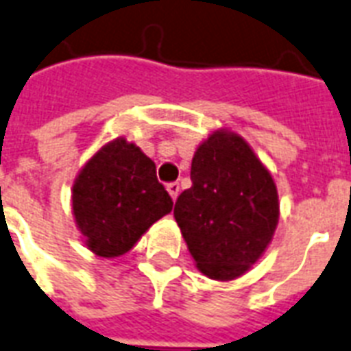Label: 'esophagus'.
I'll use <instances>...</instances> for the list:
<instances>
[{
	"label": "esophagus",
	"instance_id": "esophagus-1",
	"mask_svg": "<svg viewBox=\"0 0 351 351\" xmlns=\"http://www.w3.org/2000/svg\"><path fill=\"white\" fill-rule=\"evenodd\" d=\"M167 190H168V194L172 195V199H178V195H179V183H178V181H173V183H168Z\"/></svg>",
	"mask_w": 351,
	"mask_h": 351
}]
</instances>
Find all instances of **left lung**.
Returning a JSON list of instances; mask_svg holds the SVG:
<instances>
[{"instance_id":"obj_1","label":"left lung","mask_w":351,"mask_h":351,"mask_svg":"<svg viewBox=\"0 0 351 351\" xmlns=\"http://www.w3.org/2000/svg\"><path fill=\"white\" fill-rule=\"evenodd\" d=\"M190 179L173 206L190 254L208 278H236L262 256L278 223L273 178L243 138L214 132L195 152Z\"/></svg>"}]
</instances>
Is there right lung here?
I'll use <instances>...</instances> for the list:
<instances>
[{"mask_svg":"<svg viewBox=\"0 0 351 351\" xmlns=\"http://www.w3.org/2000/svg\"><path fill=\"white\" fill-rule=\"evenodd\" d=\"M173 201L156 165L137 146L117 138L84 167L73 186V213L95 254L121 256L135 245Z\"/></svg>","mask_w":351,"mask_h":351,"instance_id":"obj_1","label":"right lung"}]
</instances>
